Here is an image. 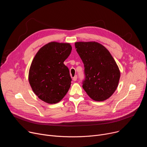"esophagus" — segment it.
<instances>
[{"label":"esophagus","instance_id":"esophagus-1","mask_svg":"<svg viewBox=\"0 0 147 147\" xmlns=\"http://www.w3.org/2000/svg\"><path fill=\"white\" fill-rule=\"evenodd\" d=\"M77 75H76L74 77H73V80L74 81H76L77 80Z\"/></svg>","mask_w":147,"mask_h":147}]
</instances>
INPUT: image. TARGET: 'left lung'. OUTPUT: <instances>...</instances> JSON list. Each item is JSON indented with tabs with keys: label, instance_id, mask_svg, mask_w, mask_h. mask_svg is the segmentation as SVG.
Listing matches in <instances>:
<instances>
[{
	"label": "left lung",
	"instance_id": "1",
	"mask_svg": "<svg viewBox=\"0 0 147 147\" xmlns=\"http://www.w3.org/2000/svg\"><path fill=\"white\" fill-rule=\"evenodd\" d=\"M75 47L84 65L83 89L94 100L108 99L116 91L120 76L111 54L96 42H77Z\"/></svg>",
	"mask_w": 147,
	"mask_h": 147
}]
</instances>
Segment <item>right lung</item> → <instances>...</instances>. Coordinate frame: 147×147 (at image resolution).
<instances>
[{
    "label": "right lung",
    "instance_id": "add662e5",
    "mask_svg": "<svg viewBox=\"0 0 147 147\" xmlns=\"http://www.w3.org/2000/svg\"><path fill=\"white\" fill-rule=\"evenodd\" d=\"M71 49L70 44L52 42L42 47L35 56L28 80L32 91L42 100L56 103L68 92L71 78L63 62Z\"/></svg>",
    "mask_w": 147,
    "mask_h": 147
}]
</instances>
